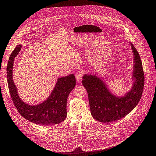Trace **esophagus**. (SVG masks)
Wrapping results in <instances>:
<instances>
[{
  "mask_svg": "<svg viewBox=\"0 0 156 156\" xmlns=\"http://www.w3.org/2000/svg\"><path fill=\"white\" fill-rule=\"evenodd\" d=\"M75 78L77 81H80L83 78V74L81 72H78L75 74Z\"/></svg>",
  "mask_w": 156,
  "mask_h": 156,
  "instance_id": "1",
  "label": "esophagus"
}]
</instances>
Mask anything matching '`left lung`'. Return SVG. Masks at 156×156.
Listing matches in <instances>:
<instances>
[{
    "mask_svg": "<svg viewBox=\"0 0 156 156\" xmlns=\"http://www.w3.org/2000/svg\"><path fill=\"white\" fill-rule=\"evenodd\" d=\"M130 44L134 55L133 84L124 96L114 95L96 75L85 74L83 76L82 84L87 92L91 114L99 122L109 123L122 119L134 109L142 97L145 81L142 63L136 48Z\"/></svg>",
    "mask_w": 156,
    "mask_h": 156,
    "instance_id": "obj_1",
    "label": "left lung"
}]
</instances>
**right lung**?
Returning a JSON list of instances; mask_svg holds the SVG:
<instances>
[{
  "mask_svg": "<svg viewBox=\"0 0 156 156\" xmlns=\"http://www.w3.org/2000/svg\"><path fill=\"white\" fill-rule=\"evenodd\" d=\"M21 48L20 44L16 47L9 56L6 68L8 89L16 108L23 118L33 123L42 125L60 123L67 117V100L76 84L74 75L59 78L49 97L41 103L34 106L25 103L19 97L12 80L14 59Z\"/></svg>",
  "mask_w": 156,
  "mask_h": 156,
  "instance_id": "obj_1",
  "label": "right lung"
}]
</instances>
